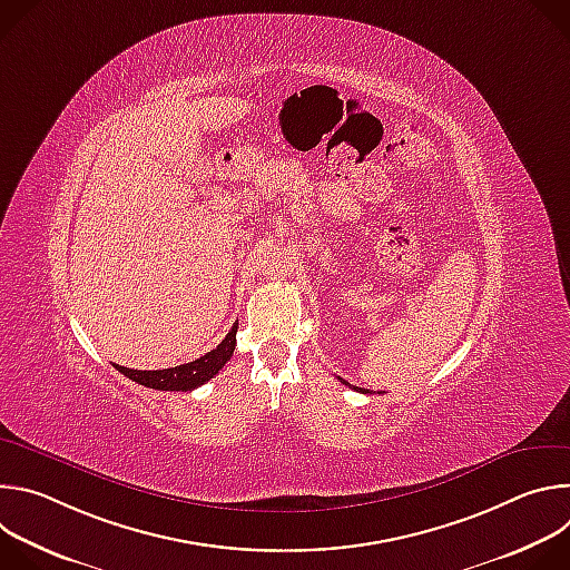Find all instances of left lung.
<instances>
[{"label":"left lung","mask_w":570,"mask_h":570,"mask_svg":"<svg viewBox=\"0 0 570 570\" xmlns=\"http://www.w3.org/2000/svg\"><path fill=\"white\" fill-rule=\"evenodd\" d=\"M354 390H358V392H367V390H363V387H354Z\"/></svg>","instance_id":"8db88e82"}]
</instances>
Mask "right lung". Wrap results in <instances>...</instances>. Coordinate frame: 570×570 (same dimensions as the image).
<instances>
[{
    "label": "right lung",
    "mask_w": 570,
    "mask_h": 570,
    "mask_svg": "<svg viewBox=\"0 0 570 570\" xmlns=\"http://www.w3.org/2000/svg\"><path fill=\"white\" fill-rule=\"evenodd\" d=\"M236 327L238 322H234V327L229 330V334L223 338V343L207 352L205 356L191 361V363H185V365H178V367H169V370H153V372H141V370H130V367H121V365H115L124 376L132 379L135 383L139 385H146V387H153V390H194L203 383H207L209 379H214L218 374V370L232 358L234 354V345H236Z\"/></svg>",
    "instance_id": "add662e5"
}]
</instances>
